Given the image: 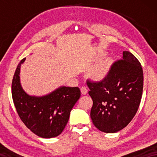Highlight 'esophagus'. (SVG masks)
Listing matches in <instances>:
<instances>
[{"mask_svg":"<svg viewBox=\"0 0 157 157\" xmlns=\"http://www.w3.org/2000/svg\"><path fill=\"white\" fill-rule=\"evenodd\" d=\"M81 94H83V95H85V94H86L88 92V88L86 86H82L81 87Z\"/></svg>","mask_w":157,"mask_h":157,"instance_id":"esophagus-1","label":"esophagus"}]
</instances>
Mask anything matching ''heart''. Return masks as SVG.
I'll return each mask as SVG.
<instances>
[{"label":"heart","instance_id":"b5f03b06","mask_svg":"<svg viewBox=\"0 0 157 157\" xmlns=\"http://www.w3.org/2000/svg\"><path fill=\"white\" fill-rule=\"evenodd\" d=\"M108 71L105 64H101L93 71V77L96 79H101L106 76Z\"/></svg>","mask_w":157,"mask_h":157}]
</instances>
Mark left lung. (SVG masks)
<instances>
[{"label": "left lung", "mask_w": 157, "mask_h": 157, "mask_svg": "<svg viewBox=\"0 0 157 157\" xmlns=\"http://www.w3.org/2000/svg\"><path fill=\"white\" fill-rule=\"evenodd\" d=\"M89 94L93 100L91 118L98 130L115 133L133 119L143 92V70L139 60L129 51L111 65L104 79H87Z\"/></svg>", "instance_id": "8db88e82"}]
</instances>
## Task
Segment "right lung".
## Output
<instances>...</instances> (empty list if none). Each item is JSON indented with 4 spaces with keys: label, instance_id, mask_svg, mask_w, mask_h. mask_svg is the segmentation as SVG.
<instances>
[{
    "label": "right lung",
    "instance_id": "right-lung-1",
    "mask_svg": "<svg viewBox=\"0 0 157 157\" xmlns=\"http://www.w3.org/2000/svg\"><path fill=\"white\" fill-rule=\"evenodd\" d=\"M21 60L12 81L11 93L16 111L25 126L42 138H52L63 132L70 112L81 96L78 87L63 86L42 97L29 96L21 86Z\"/></svg>",
    "mask_w": 157,
    "mask_h": 157
}]
</instances>
